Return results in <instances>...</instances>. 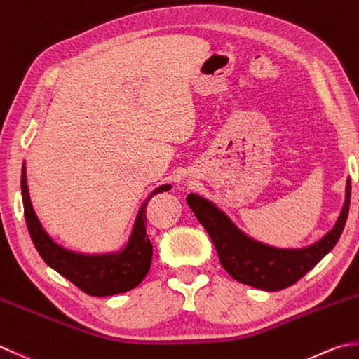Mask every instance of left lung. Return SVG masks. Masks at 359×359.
<instances>
[{"instance_id": "1", "label": "left lung", "mask_w": 359, "mask_h": 359, "mask_svg": "<svg viewBox=\"0 0 359 359\" xmlns=\"http://www.w3.org/2000/svg\"><path fill=\"white\" fill-rule=\"evenodd\" d=\"M351 182L347 180L346 203L334 228L314 245L300 250H280L262 245L243 236L212 203L195 194L187 195V205L212 239L222 267L243 285L281 290L305 276L339 241L350 209Z\"/></svg>"}]
</instances>
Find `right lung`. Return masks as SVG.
<instances>
[{
	"instance_id": "add662e5",
	"label": "right lung",
	"mask_w": 359,
	"mask_h": 359,
	"mask_svg": "<svg viewBox=\"0 0 359 359\" xmlns=\"http://www.w3.org/2000/svg\"><path fill=\"white\" fill-rule=\"evenodd\" d=\"M170 191V184L158 187L148 197L137 215L136 225L123 252L117 255L84 256L72 253L54 243L34 212L28 184H26V168L22 167V195L25 208V220L31 239L42 259L59 272L83 292L93 297L116 295L139 286L151 266L153 245L147 236V205L154 195Z\"/></svg>"
}]
</instances>
